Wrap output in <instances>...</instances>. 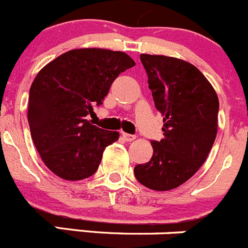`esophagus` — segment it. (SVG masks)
<instances>
[{"label":"esophagus","instance_id":"1","mask_svg":"<svg viewBox=\"0 0 248 248\" xmlns=\"http://www.w3.org/2000/svg\"><path fill=\"white\" fill-rule=\"evenodd\" d=\"M122 138H124L126 141H132L136 139V136H133V134H128V133H122Z\"/></svg>","mask_w":248,"mask_h":248}]
</instances>
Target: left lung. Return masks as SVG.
<instances>
[{"mask_svg": "<svg viewBox=\"0 0 248 248\" xmlns=\"http://www.w3.org/2000/svg\"><path fill=\"white\" fill-rule=\"evenodd\" d=\"M163 138L153 140L150 161L134 167L140 184L156 191L178 188L207 158L218 129L217 93L193 64L166 55L140 54Z\"/></svg>", "mask_w": 248, "mask_h": 248, "instance_id": "1", "label": "left lung"}]
</instances>
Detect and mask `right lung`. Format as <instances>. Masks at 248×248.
Returning <instances> with one entry per match:
<instances>
[{
	"label": "right lung",
	"instance_id": "obj_1",
	"mask_svg": "<svg viewBox=\"0 0 248 248\" xmlns=\"http://www.w3.org/2000/svg\"><path fill=\"white\" fill-rule=\"evenodd\" d=\"M136 65L126 53L78 48L43 66L30 87L28 121L43 163L65 180H81L98 170L105 148L119 139L86 116L103 104L115 78Z\"/></svg>",
	"mask_w": 248,
	"mask_h": 248
}]
</instances>
